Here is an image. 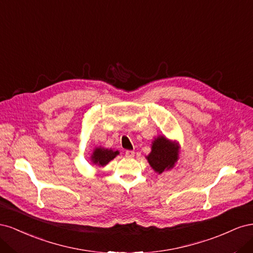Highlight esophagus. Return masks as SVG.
<instances>
[{
  "instance_id": "34e87169",
  "label": "esophagus",
  "mask_w": 253,
  "mask_h": 253,
  "mask_svg": "<svg viewBox=\"0 0 253 253\" xmlns=\"http://www.w3.org/2000/svg\"><path fill=\"white\" fill-rule=\"evenodd\" d=\"M135 156V152L134 151H126V158H133Z\"/></svg>"
}]
</instances>
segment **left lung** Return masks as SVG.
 <instances>
[{
    "label": "left lung",
    "instance_id": "8db88e82",
    "mask_svg": "<svg viewBox=\"0 0 253 253\" xmlns=\"http://www.w3.org/2000/svg\"><path fill=\"white\" fill-rule=\"evenodd\" d=\"M180 145L176 140H171L164 135H159L151 144V152L147 158L149 165L156 173L162 174L175 167L179 158Z\"/></svg>",
    "mask_w": 253,
    "mask_h": 253
}]
</instances>
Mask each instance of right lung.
Returning a JSON list of instances; mask_svg holds the SVG:
<instances>
[{"label":"right lung","mask_w":253,"mask_h":253,"mask_svg":"<svg viewBox=\"0 0 253 253\" xmlns=\"http://www.w3.org/2000/svg\"><path fill=\"white\" fill-rule=\"evenodd\" d=\"M117 155H119V151L103 147H96L90 155V163L96 167H105Z\"/></svg>","instance_id":"right-lung-1"}]
</instances>
